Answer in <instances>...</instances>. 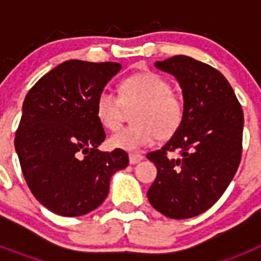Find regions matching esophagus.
<instances>
[{"label": "esophagus", "mask_w": 261, "mask_h": 261, "mask_svg": "<svg viewBox=\"0 0 261 261\" xmlns=\"http://www.w3.org/2000/svg\"><path fill=\"white\" fill-rule=\"evenodd\" d=\"M144 159V156L141 154H129V163L130 165H137Z\"/></svg>", "instance_id": "34e87169"}]
</instances>
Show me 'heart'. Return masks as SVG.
<instances>
[{
	"instance_id": "obj_1",
	"label": "heart",
	"mask_w": 261,
	"mask_h": 261,
	"mask_svg": "<svg viewBox=\"0 0 261 261\" xmlns=\"http://www.w3.org/2000/svg\"><path fill=\"white\" fill-rule=\"evenodd\" d=\"M124 107H137L133 125L120 129L110 138L111 146L137 151L150 146L159 137H171L181 125L184 106L162 75L146 71L125 80L120 96L103 90L96 99V116L105 128L116 130L123 121Z\"/></svg>"
}]
</instances>
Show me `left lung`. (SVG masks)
I'll return each mask as SVG.
<instances>
[{
  "mask_svg": "<svg viewBox=\"0 0 261 261\" xmlns=\"http://www.w3.org/2000/svg\"><path fill=\"white\" fill-rule=\"evenodd\" d=\"M154 66L180 85L184 117L165 146L147 154L158 170L147 199L168 218H191L214 205L238 170L243 111L227 80L211 65L179 55ZM175 150L181 156L168 159Z\"/></svg>",
  "mask_w": 261,
  "mask_h": 261,
  "instance_id": "obj_1",
  "label": "left lung"
}]
</instances>
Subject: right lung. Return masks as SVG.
<instances>
[{
  "instance_id": "1",
  "label": "right lung",
  "mask_w": 261,
  "mask_h": 261,
  "mask_svg": "<svg viewBox=\"0 0 261 261\" xmlns=\"http://www.w3.org/2000/svg\"><path fill=\"white\" fill-rule=\"evenodd\" d=\"M120 69L119 62L69 60L43 75L23 102L15 151L32 195L59 216L98 208L112 175L128 166L121 149H98L106 133L96 99Z\"/></svg>"
}]
</instances>
